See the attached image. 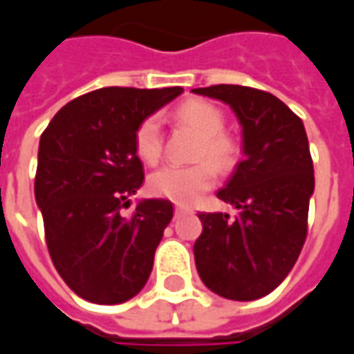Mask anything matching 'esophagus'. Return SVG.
Listing matches in <instances>:
<instances>
[{
    "mask_svg": "<svg viewBox=\"0 0 354 354\" xmlns=\"http://www.w3.org/2000/svg\"><path fill=\"white\" fill-rule=\"evenodd\" d=\"M190 209L187 207V205H175V215L179 217V215H183V213H189Z\"/></svg>",
    "mask_w": 354,
    "mask_h": 354,
    "instance_id": "esophagus-1",
    "label": "esophagus"
}]
</instances>
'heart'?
I'll return each mask as SVG.
<instances>
[{"label":"heart","instance_id":"obj_1","mask_svg":"<svg viewBox=\"0 0 354 354\" xmlns=\"http://www.w3.org/2000/svg\"><path fill=\"white\" fill-rule=\"evenodd\" d=\"M175 118L190 125L202 135L196 158H209L221 171H230L240 158V145L225 133V114L219 106L204 99H190L175 109ZM137 156L147 164H154L164 150V133L156 118H145L135 131ZM209 160L192 165L167 164L150 175L152 194L167 198L177 204H192L217 183V170Z\"/></svg>","mask_w":354,"mask_h":354}]
</instances>
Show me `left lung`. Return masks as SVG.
<instances>
[{
    "mask_svg": "<svg viewBox=\"0 0 354 354\" xmlns=\"http://www.w3.org/2000/svg\"><path fill=\"white\" fill-rule=\"evenodd\" d=\"M219 99L242 125V152L217 198L234 205L227 213H200L194 242L198 274L213 293L253 301L270 293L292 270L307 238L315 171L301 118L261 89L212 85L192 89Z\"/></svg>",
    "mask_w": 354,
    "mask_h": 354,
    "instance_id": "8db88e82",
    "label": "left lung"
}]
</instances>
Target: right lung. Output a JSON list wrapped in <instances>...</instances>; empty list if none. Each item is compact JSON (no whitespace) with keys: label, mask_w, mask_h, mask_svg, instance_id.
I'll return each mask as SVG.
<instances>
[{"label":"right lung","mask_w":354,"mask_h":354,"mask_svg":"<svg viewBox=\"0 0 354 354\" xmlns=\"http://www.w3.org/2000/svg\"><path fill=\"white\" fill-rule=\"evenodd\" d=\"M181 93L102 87L62 106L41 133L34 192L45 242L57 272L87 301L124 303L149 280L173 204L152 198L122 213L145 181L135 131Z\"/></svg>","instance_id":"1"}]
</instances>
